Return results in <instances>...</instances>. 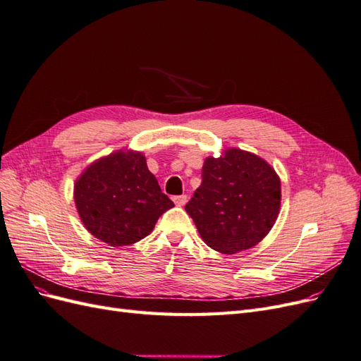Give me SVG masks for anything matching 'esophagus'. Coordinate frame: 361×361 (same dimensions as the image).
<instances>
[{
	"instance_id": "1",
	"label": "esophagus",
	"mask_w": 361,
	"mask_h": 361,
	"mask_svg": "<svg viewBox=\"0 0 361 361\" xmlns=\"http://www.w3.org/2000/svg\"><path fill=\"white\" fill-rule=\"evenodd\" d=\"M187 195H185V194H182V195H174V197H173V202H174V204H176V206H183L185 203H187Z\"/></svg>"
}]
</instances>
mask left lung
Listing matches in <instances>:
<instances>
[{"instance_id":"left-lung-1","label":"left lung","mask_w":361,"mask_h":361,"mask_svg":"<svg viewBox=\"0 0 361 361\" xmlns=\"http://www.w3.org/2000/svg\"><path fill=\"white\" fill-rule=\"evenodd\" d=\"M281 202L280 178L251 152L231 147L202 169V185L185 206L207 247L235 255L257 245L274 226Z\"/></svg>"}]
</instances>
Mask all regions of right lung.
<instances>
[{
	"instance_id": "1",
	"label": "right lung",
	"mask_w": 361,
	"mask_h": 361,
	"mask_svg": "<svg viewBox=\"0 0 361 361\" xmlns=\"http://www.w3.org/2000/svg\"><path fill=\"white\" fill-rule=\"evenodd\" d=\"M75 206L84 227L111 247L146 238L174 203L147 169L146 157L120 149L87 166L73 185Z\"/></svg>"
}]
</instances>
